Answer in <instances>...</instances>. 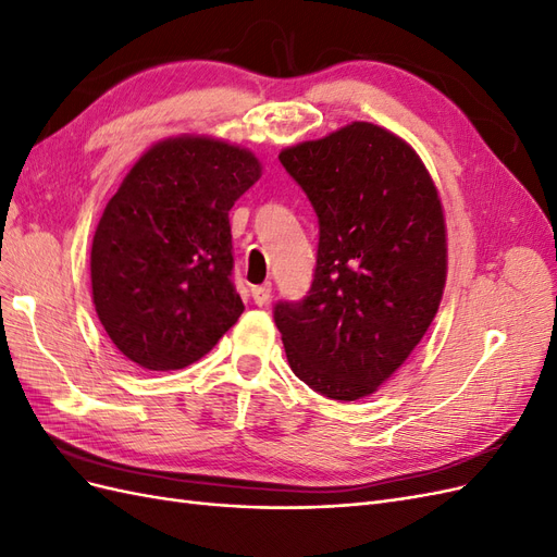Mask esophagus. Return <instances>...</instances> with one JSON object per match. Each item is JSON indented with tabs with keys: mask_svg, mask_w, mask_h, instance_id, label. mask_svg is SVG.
Listing matches in <instances>:
<instances>
[{
	"mask_svg": "<svg viewBox=\"0 0 557 557\" xmlns=\"http://www.w3.org/2000/svg\"><path fill=\"white\" fill-rule=\"evenodd\" d=\"M250 295H252V301H256L258 307H264L267 301H269V297H272V283L256 285V288L250 290Z\"/></svg>",
	"mask_w": 557,
	"mask_h": 557,
	"instance_id": "1",
	"label": "esophagus"
}]
</instances>
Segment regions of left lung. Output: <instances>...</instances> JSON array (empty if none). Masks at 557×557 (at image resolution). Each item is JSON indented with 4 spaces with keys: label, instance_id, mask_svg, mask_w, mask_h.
I'll return each instance as SVG.
<instances>
[{
    "label": "left lung",
    "instance_id": "8db88e82",
    "mask_svg": "<svg viewBox=\"0 0 557 557\" xmlns=\"http://www.w3.org/2000/svg\"><path fill=\"white\" fill-rule=\"evenodd\" d=\"M318 215L311 288L278 301L290 369L315 393H376L423 339L446 283V223L416 150L372 123L281 150Z\"/></svg>",
    "mask_w": 557,
    "mask_h": 557
}]
</instances>
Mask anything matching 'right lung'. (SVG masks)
I'll return each mask as SVG.
<instances>
[{
  "label": "right lung",
  "instance_id": "1",
  "mask_svg": "<svg viewBox=\"0 0 557 557\" xmlns=\"http://www.w3.org/2000/svg\"><path fill=\"white\" fill-rule=\"evenodd\" d=\"M260 174L250 150L209 137L160 141L132 166L90 252L95 311L127 360L183 369L237 323L230 209Z\"/></svg>",
  "mask_w": 557,
  "mask_h": 557
}]
</instances>
